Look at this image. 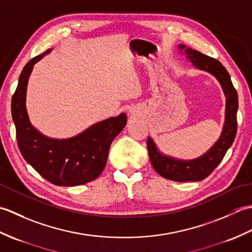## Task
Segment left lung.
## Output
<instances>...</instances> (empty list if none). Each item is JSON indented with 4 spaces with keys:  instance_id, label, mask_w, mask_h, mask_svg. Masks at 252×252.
I'll use <instances>...</instances> for the list:
<instances>
[{
    "instance_id": "8db88e82",
    "label": "left lung",
    "mask_w": 252,
    "mask_h": 252,
    "mask_svg": "<svg viewBox=\"0 0 252 252\" xmlns=\"http://www.w3.org/2000/svg\"><path fill=\"white\" fill-rule=\"evenodd\" d=\"M179 47L185 51L186 56L194 63L197 68L212 73L222 85L224 93L226 95L225 123H224L222 135L207 154L191 161H180L162 156L157 151L151 137L147 138V149L151 162L158 174L176 182H197L206 179L212 173V171L225 156L227 149L232 146L237 133L238 95L227 70L220 62L190 47H186L184 44H181Z\"/></svg>"
}]
</instances>
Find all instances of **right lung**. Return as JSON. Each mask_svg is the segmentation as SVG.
Returning <instances> with one entry per match:
<instances>
[{
	"instance_id": "obj_1",
	"label": "right lung",
	"mask_w": 252,
	"mask_h": 252,
	"mask_svg": "<svg viewBox=\"0 0 252 252\" xmlns=\"http://www.w3.org/2000/svg\"><path fill=\"white\" fill-rule=\"evenodd\" d=\"M50 50L27 63L12 97V117L16 138L25 160L37 173L58 186L82 185L98 178L108 158L114 138L123 130L126 115L100 121L68 140H53L31 126L26 110V90L33 65Z\"/></svg>"
}]
</instances>
